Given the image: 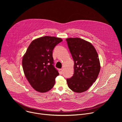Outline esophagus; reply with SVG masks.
Masks as SVG:
<instances>
[{
	"label": "esophagus",
	"instance_id": "1",
	"mask_svg": "<svg viewBox=\"0 0 122 122\" xmlns=\"http://www.w3.org/2000/svg\"><path fill=\"white\" fill-rule=\"evenodd\" d=\"M63 70V68H61V69H59V71H60L59 72H60V74H62Z\"/></svg>",
	"mask_w": 122,
	"mask_h": 122
}]
</instances>
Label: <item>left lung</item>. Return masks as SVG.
Returning a JSON list of instances; mask_svg holds the SVG:
<instances>
[{"label": "left lung", "mask_w": 122, "mask_h": 122, "mask_svg": "<svg viewBox=\"0 0 122 122\" xmlns=\"http://www.w3.org/2000/svg\"><path fill=\"white\" fill-rule=\"evenodd\" d=\"M74 61V74L66 79L68 87L76 93L87 90L96 81L100 70L98 56L93 45L83 39H66Z\"/></svg>", "instance_id": "1"}]
</instances>
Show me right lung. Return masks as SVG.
Returning <instances> with one entry per match:
<instances>
[{
    "instance_id": "right-lung-1",
    "label": "right lung",
    "mask_w": 122,
    "mask_h": 122,
    "mask_svg": "<svg viewBox=\"0 0 122 122\" xmlns=\"http://www.w3.org/2000/svg\"><path fill=\"white\" fill-rule=\"evenodd\" d=\"M61 38L44 36L33 41L22 60L23 71L26 78L36 91L45 93L55 84L59 73L54 66L53 51L62 41Z\"/></svg>"
}]
</instances>
